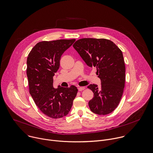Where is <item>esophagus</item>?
I'll return each instance as SVG.
<instances>
[{
	"mask_svg": "<svg viewBox=\"0 0 153 153\" xmlns=\"http://www.w3.org/2000/svg\"><path fill=\"white\" fill-rule=\"evenodd\" d=\"M78 89L79 91H82V90H83L85 89V87H79L78 88Z\"/></svg>",
	"mask_w": 153,
	"mask_h": 153,
	"instance_id": "obj_1",
	"label": "esophagus"
}]
</instances>
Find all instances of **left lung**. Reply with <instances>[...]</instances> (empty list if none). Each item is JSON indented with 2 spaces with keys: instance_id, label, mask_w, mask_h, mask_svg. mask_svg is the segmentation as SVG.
<instances>
[{
  "instance_id": "1",
  "label": "left lung",
  "mask_w": 153,
  "mask_h": 153,
  "mask_svg": "<svg viewBox=\"0 0 153 153\" xmlns=\"http://www.w3.org/2000/svg\"><path fill=\"white\" fill-rule=\"evenodd\" d=\"M87 65L97 68L101 85L90 84L94 94L88 102L91 111L100 115L111 113L123 96L126 81V66L123 54L111 41L105 39L84 38L73 45Z\"/></svg>"
}]
</instances>
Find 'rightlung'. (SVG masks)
Here are the masks:
<instances>
[{
	"label": "right lung",
	"mask_w": 153,
	"mask_h": 153,
	"mask_svg": "<svg viewBox=\"0 0 153 153\" xmlns=\"http://www.w3.org/2000/svg\"><path fill=\"white\" fill-rule=\"evenodd\" d=\"M75 39L43 41L37 43L27 58L26 74L29 93L40 111L46 116L58 119L70 111L78 89L53 87V76L59 68L61 56Z\"/></svg>",
	"instance_id": "obj_1"
}]
</instances>
